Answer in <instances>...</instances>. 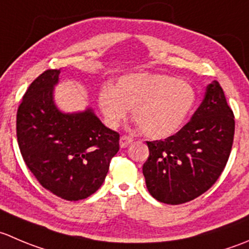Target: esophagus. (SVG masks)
Listing matches in <instances>:
<instances>
[{
  "label": "esophagus",
  "instance_id": "34e87169",
  "mask_svg": "<svg viewBox=\"0 0 249 249\" xmlns=\"http://www.w3.org/2000/svg\"><path fill=\"white\" fill-rule=\"evenodd\" d=\"M132 141H134V140H132V137L126 136V135H123V136L120 137V140H119V144H120V147H122V148H126V147L129 146V144L131 143Z\"/></svg>",
  "mask_w": 249,
  "mask_h": 249
}]
</instances>
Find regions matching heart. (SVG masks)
Wrapping results in <instances>:
<instances>
[{
  "instance_id": "b5f03b06",
  "label": "heart",
  "mask_w": 249,
  "mask_h": 249,
  "mask_svg": "<svg viewBox=\"0 0 249 249\" xmlns=\"http://www.w3.org/2000/svg\"><path fill=\"white\" fill-rule=\"evenodd\" d=\"M196 102L194 86L176 76L137 73L123 76L115 88L105 86L98 105L110 127H117L132 109L142 134L164 139L183 125Z\"/></svg>"
}]
</instances>
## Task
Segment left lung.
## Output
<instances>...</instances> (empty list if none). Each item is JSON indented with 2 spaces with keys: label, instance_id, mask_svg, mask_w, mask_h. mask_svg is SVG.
Listing matches in <instances>:
<instances>
[{
  "label": "left lung",
  "instance_id": "obj_1",
  "mask_svg": "<svg viewBox=\"0 0 249 249\" xmlns=\"http://www.w3.org/2000/svg\"><path fill=\"white\" fill-rule=\"evenodd\" d=\"M233 134V113L214 80L180 131L163 141H147L149 156L142 173L152 197L166 204H182L208 191L228 163Z\"/></svg>",
  "mask_w": 249,
  "mask_h": 249
}]
</instances>
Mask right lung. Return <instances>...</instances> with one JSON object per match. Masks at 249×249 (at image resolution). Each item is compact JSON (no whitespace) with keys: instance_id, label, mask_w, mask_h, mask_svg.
I'll return each mask as SVG.
<instances>
[{"instance_id":"right-lung-1","label":"right lung","mask_w":249,"mask_h":249,"mask_svg":"<svg viewBox=\"0 0 249 249\" xmlns=\"http://www.w3.org/2000/svg\"><path fill=\"white\" fill-rule=\"evenodd\" d=\"M58 69H48L26 90L17 112L20 153L42 187L67 201L95 194L119 151V134L102 124L91 108L60 112L53 100Z\"/></svg>"}]
</instances>
